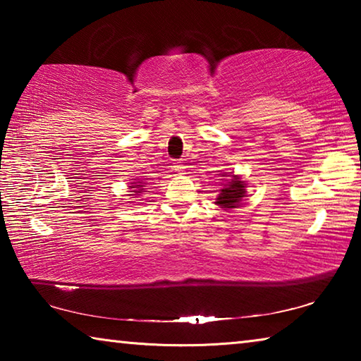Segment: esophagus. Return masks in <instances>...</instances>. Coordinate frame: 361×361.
<instances>
[{
  "instance_id": "34e87169",
  "label": "esophagus",
  "mask_w": 361,
  "mask_h": 361,
  "mask_svg": "<svg viewBox=\"0 0 361 361\" xmlns=\"http://www.w3.org/2000/svg\"><path fill=\"white\" fill-rule=\"evenodd\" d=\"M173 170L176 173H183V172H185V166H183V162L176 161V162H173Z\"/></svg>"
}]
</instances>
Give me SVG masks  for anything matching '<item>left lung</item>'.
<instances>
[{
  "mask_svg": "<svg viewBox=\"0 0 361 361\" xmlns=\"http://www.w3.org/2000/svg\"><path fill=\"white\" fill-rule=\"evenodd\" d=\"M243 195H245L243 181H240L239 178H234L221 189V192H219L216 199V204L221 205L223 209H235Z\"/></svg>",
  "mask_w": 361,
  "mask_h": 361,
  "instance_id": "left-lung-1",
  "label": "left lung"
}]
</instances>
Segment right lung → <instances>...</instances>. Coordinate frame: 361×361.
Returning <instances> with one entry per match:
<instances>
[{"instance_id": "right-lung-1", "label": "right lung", "mask_w": 361, "mask_h": 361, "mask_svg": "<svg viewBox=\"0 0 361 361\" xmlns=\"http://www.w3.org/2000/svg\"><path fill=\"white\" fill-rule=\"evenodd\" d=\"M130 188H140V189H133V192H140V191H143V189H142V186H130Z\"/></svg>"}]
</instances>
